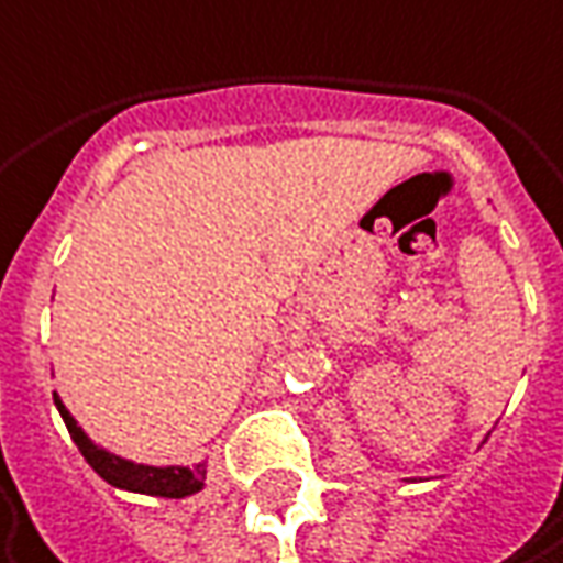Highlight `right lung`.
Returning a JSON list of instances; mask_svg holds the SVG:
<instances>
[{"label": "right lung", "instance_id": "add662e5", "mask_svg": "<svg viewBox=\"0 0 563 563\" xmlns=\"http://www.w3.org/2000/svg\"><path fill=\"white\" fill-rule=\"evenodd\" d=\"M54 405L74 438V444L80 448L84 460L103 476L109 486L125 489V493H142V496H162V499H184L203 489L207 479V463H194V466H152V463H135V460L109 454L106 448L93 444L90 434L77 424V418L67 411V405L60 401V395L54 391Z\"/></svg>", "mask_w": 563, "mask_h": 563}]
</instances>
